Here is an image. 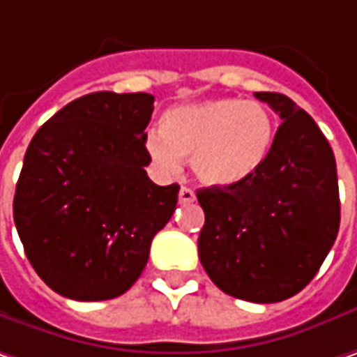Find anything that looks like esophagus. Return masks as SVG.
<instances>
[{
  "instance_id": "obj_1",
  "label": "esophagus",
  "mask_w": 357,
  "mask_h": 357,
  "mask_svg": "<svg viewBox=\"0 0 357 357\" xmlns=\"http://www.w3.org/2000/svg\"><path fill=\"white\" fill-rule=\"evenodd\" d=\"M178 197H179V204H192V202H195L194 190H190V188H181Z\"/></svg>"
}]
</instances>
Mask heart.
<instances>
[{"label":"heart","mask_w":357,"mask_h":357,"mask_svg":"<svg viewBox=\"0 0 357 357\" xmlns=\"http://www.w3.org/2000/svg\"><path fill=\"white\" fill-rule=\"evenodd\" d=\"M271 142L273 123L266 105L222 98L169 107L160 133L146 137V151L162 174H178L181 158L192 160L202 183L234 188L259 172Z\"/></svg>","instance_id":"b5f03b06"}]
</instances>
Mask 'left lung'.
Returning <instances> with one entry per match:
<instances>
[{"mask_svg": "<svg viewBox=\"0 0 357 357\" xmlns=\"http://www.w3.org/2000/svg\"><path fill=\"white\" fill-rule=\"evenodd\" d=\"M280 116L270 155L234 188L197 190V238L211 282L238 300L273 303L302 291L340 229L333 151L316 121L284 93L256 91Z\"/></svg>", "mask_w": 357, "mask_h": 357, "instance_id": "8db88e82", "label": "left lung"}]
</instances>
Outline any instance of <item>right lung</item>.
I'll list each match as a JSON object with an SVG mask.
<instances>
[{"label": "right lung", "instance_id": "1", "mask_svg": "<svg viewBox=\"0 0 357 357\" xmlns=\"http://www.w3.org/2000/svg\"><path fill=\"white\" fill-rule=\"evenodd\" d=\"M149 93L96 91L50 117L25 151L13 220L38 275L63 298L100 302L142 275L178 183L146 174Z\"/></svg>", "mask_w": 357, "mask_h": 357}]
</instances>
